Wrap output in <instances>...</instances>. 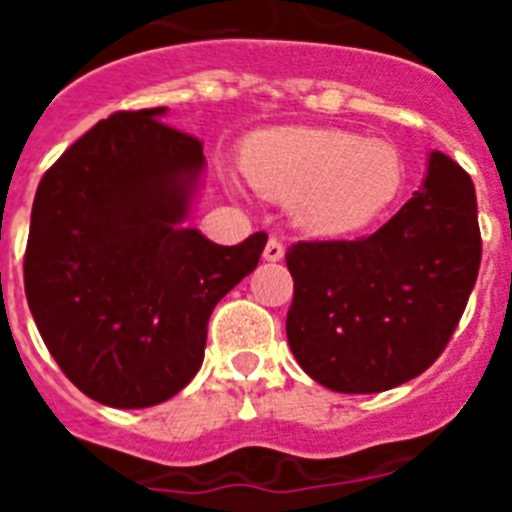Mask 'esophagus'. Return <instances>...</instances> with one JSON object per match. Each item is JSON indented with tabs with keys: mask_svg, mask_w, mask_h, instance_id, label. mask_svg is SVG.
<instances>
[{
	"mask_svg": "<svg viewBox=\"0 0 512 512\" xmlns=\"http://www.w3.org/2000/svg\"><path fill=\"white\" fill-rule=\"evenodd\" d=\"M264 259L266 261H282L284 259L282 241H277V238H269V241H266V248H264Z\"/></svg>",
	"mask_w": 512,
	"mask_h": 512,
	"instance_id": "esophagus-1",
	"label": "esophagus"
}]
</instances>
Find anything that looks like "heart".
I'll use <instances>...</instances> for the list:
<instances>
[{"label": "heart", "instance_id": "b5f03b06", "mask_svg": "<svg viewBox=\"0 0 512 512\" xmlns=\"http://www.w3.org/2000/svg\"><path fill=\"white\" fill-rule=\"evenodd\" d=\"M243 171L264 197L292 200V217L312 235H346L395 200L402 164L387 140L336 128H271L243 146Z\"/></svg>", "mask_w": 512, "mask_h": 512}]
</instances>
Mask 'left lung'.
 Wrapping results in <instances>:
<instances>
[{
	"label": "left lung",
	"instance_id": "left-lung-1",
	"mask_svg": "<svg viewBox=\"0 0 512 512\" xmlns=\"http://www.w3.org/2000/svg\"><path fill=\"white\" fill-rule=\"evenodd\" d=\"M482 238L469 174L428 156L423 187L359 241L295 243L287 341L333 392L372 395L423 374L449 343L477 282Z\"/></svg>",
	"mask_w": 512,
	"mask_h": 512
}]
</instances>
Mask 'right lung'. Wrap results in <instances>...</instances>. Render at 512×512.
Listing matches in <instances>:
<instances>
[{"label":"right lung","instance_id":"right-lung-1","mask_svg":"<svg viewBox=\"0 0 512 512\" xmlns=\"http://www.w3.org/2000/svg\"><path fill=\"white\" fill-rule=\"evenodd\" d=\"M166 107L99 120L40 179L25 295L63 374L110 408H151L205 359L207 320L259 266L264 233L217 246L187 228L205 153Z\"/></svg>","mask_w":512,"mask_h":512}]
</instances>
